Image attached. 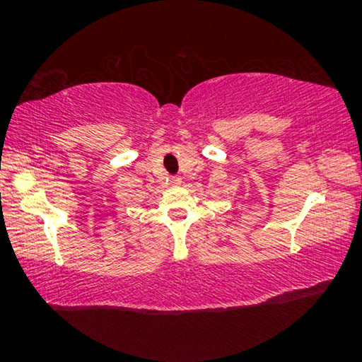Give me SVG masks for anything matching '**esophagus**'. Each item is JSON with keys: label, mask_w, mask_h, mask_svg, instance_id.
I'll return each mask as SVG.
<instances>
[{"label": "esophagus", "mask_w": 362, "mask_h": 362, "mask_svg": "<svg viewBox=\"0 0 362 362\" xmlns=\"http://www.w3.org/2000/svg\"><path fill=\"white\" fill-rule=\"evenodd\" d=\"M170 185H173V187H180L182 185L180 177H173V179H170Z\"/></svg>", "instance_id": "obj_1"}]
</instances>
